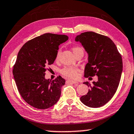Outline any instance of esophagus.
<instances>
[{"label": "esophagus", "mask_w": 134, "mask_h": 134, "mask_svg": "<svg viewBox=\"0 0 134 134\" xmlns=\"http://www.w3.org/2000/svg\"><path fill=\"white\" fill-rule=\"evenodd\" d=\"M66 83H73V84L78 83H77V82H76V81H73V80H66Z\"/></svg>", "instance_id": "34e87169"}]
</instances>
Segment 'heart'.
<instances>
[{
    "label": "heart",
    "mask_w": 134,
    "mask_h": 134,
    "mask_svg": "<svg viewBox=\"0 0 134 134\" xmlns=\"http://www.w3.org/2000/svg\"><path fill=\"white\" fill-rule=\"evenodd\" d=\"M73 54L76 56L80 52H84L83 49L80 46H74L72 48ZM60 50H58L57 52L56 59L59 58V54H60ZM79 69L76 67H65L61 70V73L63 76H65L68 78L72 79H76L79 77Z\"/></svg>",
    "instance_id": "1"
}]
</instances>
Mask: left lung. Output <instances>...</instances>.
<instances>
[{
  "label": "left lung",
  "instance_id": "left-lung-1",
  "mask_svg": "<svg viewBox=\"0 0 134 134\" xmlns=\"http://www.w3.org/2000/svg\"><path fill=\"white\" fill-rule=\"evenodd\" d=\"M88 54V63L85 68V77L98 76L92 85L84 82L90 89L80 98V101L90 107H99L112 98L119 85L123 63L121 54L111 39L100 34L86 31L76 36Z\"/></svg>",
  "mask_w": 134,
  "mask_h": 134
}]
</instances>
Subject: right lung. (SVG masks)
<instances>
[{"instance_id": "1", "label": "right lung", "mask_w": 134, "mask_h": 134, "mask_svg": "<svg viewBox=\"0 0 134 134\" xmlns=\"http://www.w3.org/2000/svg\"><path fill=\"white\" fill-rule=\"evenodd\" d=\"M68 39L66 35L45 33L29 40L20 49L12 73L21 96L33 107L48 109L59 99L65 79L59 76L51 80L44 75L46 67L56 58L59 45Z\"/></svg>"}]
</instances>
